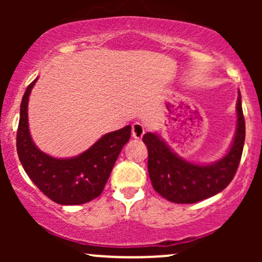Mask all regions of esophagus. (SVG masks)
Listing matches in <instances>:
<instances>
[{"instance_id": "obj_1", "label": "esophagus", "mask_w": 262, "mask_h": 262, "mask_svg": "<svg viewBox=\"0 0 262 262\" xmlns=\"http://www.w3.org/2000/svg\"><path fill=\"white\" fill-rule=\"evenodd\" d=\"M144 133H145V129H144L143 124H140V123H134V124L132 125V137H133L134 139H141Z\"/></svg>"}]
</instances>
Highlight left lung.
I'll return each instance as SVG.
<instances>
[{
	"label": "left lung",
	"mask_w": 262,
	"mask_h": 262,
	"mask_svg": "<svg viewBox=\"0 0 262 262\" xmlns=\"http://www.w3.org/2000/svg\"><path fill=\"white\" fill-rule=\"evenodd\" d=\"M236 129L230 148L219 160L196 164L185 160L167 145L159 134H144L148 148V172L152 187L173 203H196L219 193L235 175L245 141V121L242 96L237 91Z\"/></svg>",
	"instance_id": "8db88e82"
}]
</instances>
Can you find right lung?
<instances>
[{"label":"right lung","instance_id":"1","mask_svg":"<svg viewBox=\"0 0 262 262\" xmlns=\"http://www.w3.org/2000/svg\"><path fill=\"white\" fill-rule=\"evenodd\" d=\"M38 77L27 87L20 102L17 152L23 169L47 197L62 206H76L98 197L106 186L123 146L130 139V125L104 134L74 158H54L34 144L28 125V101Z\"/></svg>","mask_w":262,"mask_h":262}]
</instances>
